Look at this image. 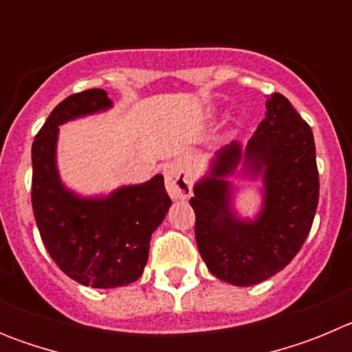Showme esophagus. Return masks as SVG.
<instances>
[{
  "label": "esophagus",
  "instance_id": "obj_1",
  "mask_svg": "<svg viewBox=\"0 0 352 352\" xmlns=\"http://www.w3.org/2000/svg\"><path fill=\"white\" fill-rule=\"evenodd\" d=\"M166 186L167 192L173 199H186L192 195V179L188 178V174L182 169V167L170 166L166 167Z\"/></svg>",
  "mask_w": 352,
  "mask_h": 352
}]
</instances>
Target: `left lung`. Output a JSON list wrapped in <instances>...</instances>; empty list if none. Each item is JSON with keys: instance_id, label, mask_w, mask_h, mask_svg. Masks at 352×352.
Masks as SVG:
<instances>
[{"instance_id": "obj_1", "label": "left lung", "mask_w": 352, "mask_h": 352, "mask_svg": "<svg viewBox=\"0 0 352 352\" xmlns=\"http://www.w3.org/2000/svg\"><path fill=\"white\" fill-rule=\"evenodd\" d=\"M266 118L245 148V167L263 173L264 208L241 222L231 211V186L241 146L217 155L210 178L194 186L195 241L208 270L232 285H254L284 270L309 236L319 203V170L310 125L280 93L266 100Z\"/></svg>"}]
</instances>
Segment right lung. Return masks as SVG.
I'll return each instance as SVG.
<instances>
[{"label": "right lung", "instance_id": "add662e5", "mask_svg": "<svg viewBox=\"0 0 352 352\" xmlns=\"http://www.w3.org/2000/svg\"><path fill=\"white\" fill-rule=\"evenodd\" d=\"M107 107L104 89L67 96L52 109L31 148V206L43 245L65 275L95 289L138 280L148 263L151 232L170 206L162 174L104 199H80L61 185L54 160L58 126Z\"/></svg>", "mask_w": 352, "mask_h": 352}]
</instances>
